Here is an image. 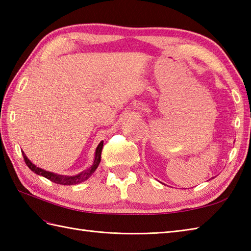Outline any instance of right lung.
<instances>
[{
    "label": "right lung",
    "instance_id": "right-lung-1",
    "mask_svg": "<svg viewBox=\"0 0 251 251\" xmlns=\"http://www.w3.org/2000/svg\"><path fill=\"white\" fill-rule=\"evenodd\" d=\"M102 147H103V141H101L97 149H96V154H95V161L94 164L90 166L88 169L84 170L81 174H78L77 176H73V177H65V176H60V175H56L54 173H50V172H46V170L42 169L36 167L34 164H32L28 157L25 155V153H23L24 155V159L26 164V166H28L32 172H34L35 174L40 175V176H43V177L47 178L49 180H50L51 182H55L57 184H62V185H73V184H78L83 182V181L87 180L90 176L94 174V172L96 169H97L98 165L101 161V151H102Z\"/></svg>",
    "mask_w": 251,
    "mask_h": 251
}]
</instances>
